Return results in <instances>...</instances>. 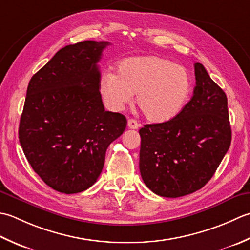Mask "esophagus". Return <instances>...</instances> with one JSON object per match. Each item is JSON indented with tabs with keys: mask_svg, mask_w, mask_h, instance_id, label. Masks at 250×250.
I'll return each instance as SVG.
<instances>
[{
	"mask_svg": "<svg viewBox=\"0 0 250 250\" xmlns=\"http://www.w3.org/2000/svg\"><path fill=\"white\" fill-rule=\"evenodd\" d=\"M127 126H128V128H130V129H137L139 127V124L136 120L129 119L128 122H127Z\"/></svg>",
	"mask_w": 250,
	"mask_h": 250,
	"instance_id": "34e87169",
	"label": "esophagus"
}]
</instances>
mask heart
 Listing matches in <instances>:
<instances>
[{
    "label": "heart",
    "instance_id": "obj_1",
    "mask_svg": "<svg viewBox=\"0 0 250 250\" xmlns=\"http://www.w3.org/2000/svg\"><path fill=\"white\" fill-rule=\"evenodd\" d=\"M190 90L188 70L159 56L126 58L119 63L118 74L106 72L100 79V93L111 111H121L136 94L137 104L153 123L176 118Z\"/></svg>",
    "mask_w": 250,
    "mask_h": 250
}]
</instances>
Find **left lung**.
<instances>
[{
  "label": "left lung",
  "mask_w": 250,
  "mask_h": 250,
  "mask_svg": "<svg viewBox=\"0 0 250 250\" xmlns=\"http://www.w3.org/2000/svg\"><path fill=\"white\" fill-rule=\"evenodd\" d=\"M194 71L193 96L180 113L139 130L142 180L163 197H180L202 189L231 145L227 95L202 63L196 62Z\"/></svg>",
  "instance_id": "obj_1"
}]
</instances>
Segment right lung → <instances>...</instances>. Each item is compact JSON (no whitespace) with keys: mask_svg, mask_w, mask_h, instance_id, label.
Listing matches in <instances>:
<instances>
[{"mask_svg":"<svg viewBox=\"0 0 250 250\" xmlns=\"http://www.w3.org/2000/svg\"><path fill=\"white\" fill-rule=\"evenodd\" d=\"M110 43L67 45L30 80L19 124L29 164L52 189L73 194L94 185L105 151L123 134V114L105 111L99 62Z\"/></svg>","mask_w":250,"mask_h":250,"instance_id":"1","label":"right lung"}]
</instances>
